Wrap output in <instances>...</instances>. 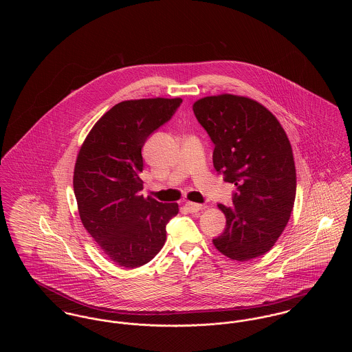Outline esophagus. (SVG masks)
<instances>
[{
  "instance_id": "esophagus-1",
  "label": "esophagus",
  "mask_w": 352,
  "mask_h": 352,
  "mask_svg": "<svg viewBox=\"0 0 352 352\" xmlns=\"http://www.w3.org/2000/svg\"><path fill=\"white\" fill-rule=\"evenodd\" d=\"M186 210L188 211V212H198V211H201V203H194V201H186Z\"/></svg>"
}]
</instances>
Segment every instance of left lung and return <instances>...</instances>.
<instances>
[{
	"mask_svg": "<svg viewBox=\"0 0 352 352\" xmlns=\"http://www.w3.org/2000/svg\"><path fill=\"white\" fill-rule=\"evenodd\" d=\"M215 145L214 168L236 186L224 232L214 245L224 256L248 261L265 254L284 232L296 199V166L287 135L265 107L234 95L208 96L192 105Z\"/></svg>",
	"mask_w": 352,
	"mask_h": 352,
	"instance_id": "1",
	"label": "left lung"
}]
</instances>
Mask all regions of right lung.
I'll return each instance as SVG.
<instances>
[{"label":"right lung","mask_w":352,"mask_h":352,"mask_svg":"<svg viewBox=\"0 0 352 352\" xmlns=\"http://www.w3.org/2000/svg\"><path fill=\"white\" fill-rule=\"evenodd\" d=\"M182 99L122 101L95 124L79 151L74 192L84 228L120 267L149 263L166 241L177 203L144 198L142 146Z\"/></svg>","instance_id":"1"}]
</instances>
